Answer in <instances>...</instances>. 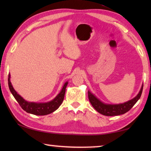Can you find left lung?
<instances>
[{
	"instance_id": "obj_1",
	"label": "left lung",
	"mask_w": 151,
	"mask_h": 151,
	"mask_svg": "<svg viewBox=\"0 0 151 151\" xmlns=\"http://www.w3.org/2000/svg\"><path fill=\"white\" fill-rule=\"evenodd\" d=\"M143 88V85L141 86V88L138 93L137 95L125 103L120 104H107L102 102L100 99L91 93L90 91H88V96L90 103L92 106L97 112L105 116H117L121 115L126 113L137 102L139 101L140 96H141Z\"/></svg>"
}]
</instances>
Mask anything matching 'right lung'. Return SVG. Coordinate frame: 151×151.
Instances as JSON below:
<instances>
[{
	"label": "right lung",
	"mask_w": 151,
	"mask_h": 151,
	"mask_svg": "<svg viewBox=\"0 0 151 151\" xmlns=\"http://www.w3.org/2000/svg\"><path fill=\"white\" fill-rule=\"evenodd\" d=\"M10 78H11V75L9 74L8 79L9 89L14 99L20 104V106L28 113L35 114V115L38 116L47 115V114L52 113L58 109V107L60 106L63 101L65 94L66 87L68 83V82H66L64 84L60 93L52 101L47 102V103H34V102H29L24 100L21 96L19 95L14 89Z\"/></svg>",
	"instance_id": "obj_1"
}]
</instances>
